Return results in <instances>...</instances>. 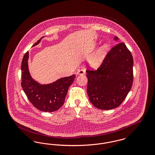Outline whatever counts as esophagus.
<instances>
[{"label": "esophagus", "mask_w": 155, "mask_h": 155, "mask_svg": "<svg viewBox=\"0 0 155 155\" xmlns=\"http://www.w3.org/2000/svg\"><path fill=\"white\" fill-rule=\"evenodd\" d=\"M85 74V71L84 70H80L77 72V75H84Z\"/></svg>", "instance_id": "34e87169"}]
</instances>
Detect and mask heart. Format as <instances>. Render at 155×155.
Listing matches in <instances>:
<instances>
[{
    "label": "heart",
    "instance_id": "heart-1",
    "mask_svg": "<svg viewBox=\"0 0 155 155\" xmlns=\"http://www.w3.org/2000/svg\"><path fill=\"white\" fill-rule=\"evenodd\" d=\"M110 50V45L103 44L89 59V64L92 68L97 69L102 65L108 53Z\"/></svg>",
    "mask_w": 155,
    "mask_h": 155
}]
</instances>
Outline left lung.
I'll return each mask as SVG.
<instances>
[{
  "label": "left lung",
  "instance_id": "left-lung-1",
  "mask_svg": "<svg viewBox=\"0 0 155 155\" xmlns=\"http://www.w3.org/2000/svg\"><path fill=\"white\" fill-rule=\"evenodd\" d=\"M114 41L119 39L114 37ZM133 56L124 43L111 49L102 65L96 71H87V93L95 107L101 110L117 107L132 87Z\"/></svg>",
  "mask_w": 155,
  "mask_h": 155
}]
</instances>
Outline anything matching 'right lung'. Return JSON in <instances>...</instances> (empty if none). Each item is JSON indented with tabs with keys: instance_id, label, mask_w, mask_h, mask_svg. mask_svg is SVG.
<instances>
[{
	"instance_id": "1",
	"label": "right lung",
	"mask_w": 155,
	"mask_h": 155,
	"mask_svg": "<svg viewBox=\"0 0 155 155\" xmlns=\"http://www.w3.org/2000/svg\"><path fill=\"white\" fill-rule=\"evenodd\" d=\"M40 38L32 47L39 44ZM29 52L24 56L21 63V87L30 102L37 109L45 112L59 110L64 103L69 87L75 78V74L60 78L49 84H42L32 78L28 68Z\"/></svg>"
}]
</instances>
